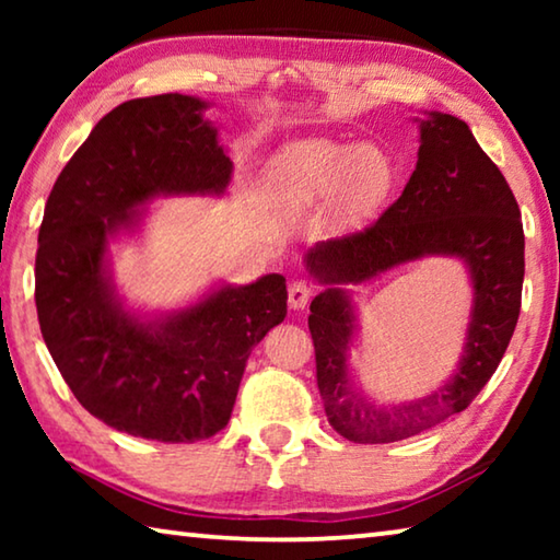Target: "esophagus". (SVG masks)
Wrapping results in <instances>:
<instances>
[{
  "mask_svg": "<svg viewBox=\"0 0 560 560\" xmlns=\"http://www.w3.org/2000/svg\"><path fill=\"white\" fill-rule=\"evenodd\" d=\"M311 296H314V289L308 287L306 281H293L289 287V306L293 311H299L306 306V303L311 301Z\"/></svg>",
  "mask_w": 560,
  "mask_h": 560,
  "instance_id": "34e87169",
  "label": "esophagus"
}]
</instances>
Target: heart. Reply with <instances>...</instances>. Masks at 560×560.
Segmentation results:
<instances>
[{"instance_id":"1","label":"heart","mask_w":560,"mask_h":560,"mask_svg":"<svg viewBox=\"0 0 560 560\" xmlns=\"http://www.w3.org/2000/svg\"><path fill=\"white\" fill-rule=\"evenodd\" d=\"M393 187V163L375 145L301 140L267 167V195L277 210L301 214L338 197V222H365Z\"/></svg>"}]
</instances>
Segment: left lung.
<instances>
[{"label": "left lung", "mask_w": 560, "mask_h": 560, "mask_svg": "<svg viewBox=\"0 0 560 560\" xmlns=\"http://www.w3.org/2000/svg\"><path fill=\"white\" fill-rule=\"evenodd\" d=\"M457 256L475 287L458 371L424 398L381 406L352 383L347 350L354 310L346 282H362L400 262ZM306 269L324 291L311 301L308 330L316 348V381L330 428L358 444L407 440L467 410L506 353L524 287V224L501 170L450 113L420 120V150L402 195L363 232L318 242Z\"/></svg>", "instance_id": "8db88e82"}]
</instances>
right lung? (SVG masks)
Here are the masks:
<instances>
[{
	"label": "right lung",
	"instance_id": "add662e5",
	"mask_svg": "<svg viewBox=\"0 0 560 560\" xmlns=\"http://www.w3.org/2000/svg\"><path fill=\"white\" fill-rule=\"evenodd\" d=\"M207 103L132 98L91 130L46 200L36 252L44 343L86 410L132 438L197 442L226 428L252 348L287 316V279L220 287L192 306L143 318L122 306L108 240L167 195H224L232 160Z\"/></svg>",
	"mask_w": 560,
	"mask_h": 560
}]
</instances>
